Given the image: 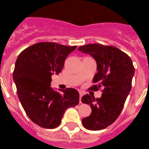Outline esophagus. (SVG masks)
<instances>
[{
  "label": "esophagus",
  "instance_id": "obj_1",
  "mask_svg": "<svg viewBox=\"0 0 149 149\" xmlns=\"http://www.w3.org/2000/svg\"><path fill=\"white\" fill-rule=\"evenodd\" d=\"M79 103L81 104L82 103L81 98H82V97H83V92H82V91H79Z\"/></svg>",
  "mask_w": 149,
  "mask_h": 149
}]
</instances>
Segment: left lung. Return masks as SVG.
Returning <instances> with one entry per match:
<instances>
[{
	"label": "left lung",
	"instance_id": "8db88e82",
	"mask_svg": "<svg viewBox=\"0 0 149 149\" xmlns=\"http://www.w3.org/2000/svg\"><path fill=\"white\" fill-rule=\"evenodd\" d=\"M79 51L89 54L97 62V73L91 90L102 88L101 97L84 95L81 101L90 105L91 115L82 119L85 128L98 131L113 124L120 115L132 89L134 67L127 54L118 48L101 44L79 46Z\"/></svg>",
	"mask_w": 149,
	"mask_h": 149
}]
</instances>
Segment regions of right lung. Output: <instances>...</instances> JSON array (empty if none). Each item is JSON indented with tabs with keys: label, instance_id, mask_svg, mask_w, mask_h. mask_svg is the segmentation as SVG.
Segmentation results:
<instances>
[{
	"label": "right lung",
	"instance_id": "1",
	"mask_svg": "<svg viewBox=\"0 0 149 149\" xmlns=\"http://www.w3.org/2000/svg\"><path fill=\"white\" fill-rule=\"evenodd\" d=\"M77 45L38 42L26 48L17 57L13 79L19 100L29 118L38 126L55 128L67 108L79 104V92L66 88L61 93L50 86L52 75L58 74L68 55Z\"/></svg>",
	"mask_w": 149,
	"mask_h": 149
}]
</instances>
